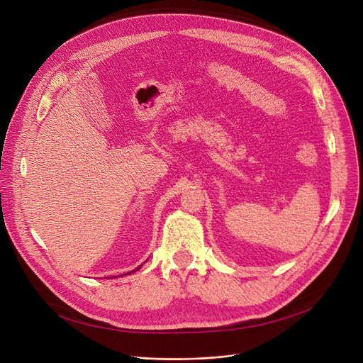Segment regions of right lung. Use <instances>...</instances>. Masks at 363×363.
<instances>
[{"mask_svg":"<svg viewBox=\"0 0 363 363\" xmlns=\"http://www.w3.org/2000/svg\"><path fill=\"white\" fill-rule=\"evenodd\" d=\"M143 267V263H142V265H139L136 269H133V271H130V272H127V274H123V275H130V274H133V272H136V271H139L140 268ZM123 275H120V277H123ZM113 278H117V277H113Z\"/></svg>","mask_w":363,"mask_h":363,"instance_id":"right-lung-1","label":"right lung"}]
</instances>
